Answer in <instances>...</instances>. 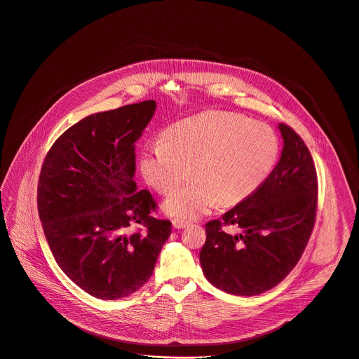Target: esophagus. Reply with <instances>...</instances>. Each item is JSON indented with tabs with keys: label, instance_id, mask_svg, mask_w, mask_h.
<instances>
[{
	"label": "esophagus",
	"instance_id": "1",
	"mask_svg": "<svg viewBox=\"0 0 359 359\" xmlns=\"http://www.w3.org/2000/svg\"><path fill=\"white\" fill-rule=\"evenodd\" d=\"M173 227L175 229H183V227H186L189 223L187 222H184V220H182V219H173Z\"/></svg>",
	"mask_w": 359,
	"mask_h": 359
}]
</instances>
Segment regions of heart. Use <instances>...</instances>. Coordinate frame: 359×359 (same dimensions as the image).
I'll return each instance as SVG.
<instances>
[{"mask_svg": "<svg viewBox=\"0 0 359 359\" xmlns=\"http://www.w3.org/2000/svg\"><path fill=\"white\" fill-rule=\"evenodd\" d=\"M280 151L275 130L262 121L210 110L170 124L163 142L144 144L139 158L143 179L172 194L189 175L191 182L163 203L176 219H196L217 203L233 206L262 186Z\"/></svg>", "mask_w": 359, "mask_h": 359, "instance_id": "obj_1", "label": "heart"}]
</instances>
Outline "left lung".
I'll return each instance as SVG.
<instances>
[{"instance_id":"8db88e82","label":"left lung","mask_w":359,"mask_h":359,"mask_svg":"<svg viewBox=\"0 0 359 359\" xmlns=\"http://www.w3.org/2000/svg\"><path fill=\"white\" fill-rule=\"evenodd\" d=\"M280 158L252 196L205 224L202 271L216 287L239 297L264 293L295 268L313 229L318 179L312 156L293 130L278 124ZM233 224L238 234L222 231Z\"/></svg>"}]
</instances>
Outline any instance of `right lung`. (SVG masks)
Listing matches in <instances>:
<instances>
[{"label":"right lung","mask_w":359,"mask_h":359,"mask_svg":"<svg viewBox=\"0 0 359 359\" xmlns=\"http://www.w3.org/2000/svg\"><path fill=\"white\" fill-rule=\"evenodd\" d=\"M156 111L147 100L94 113L51 146L37 205L57 265L91 297L116 301L151 276L172 223L151 216L156 202L135 182V143ZM145 226L133 231L136 223Z\"/></svg>","instance_id":"1"}]
</instances>
